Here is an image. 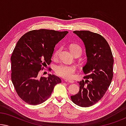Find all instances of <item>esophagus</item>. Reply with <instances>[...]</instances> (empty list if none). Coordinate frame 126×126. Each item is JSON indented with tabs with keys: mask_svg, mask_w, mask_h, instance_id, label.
<instances>
[{
	"mask_svg": "<svg viewBox=\"0 0 126 126\" xmlns=\"http://www.w3.org/2000/svg\"><path fill=\"white\" fill-rule=\"evenodd\" d=\"M65 81L66 82H69V83H73L74 82V81L73 80H65Z\"/></svg>",
	"mask_w": 126,
	"mask_h": 126,
	"instance_id": "34e87169",
	"label": "esophagus"
}]
</instances>
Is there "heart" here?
Listing matches in <instances>:
<instances>
[{
    "label": "heart",
    "instance_id": "1",
    "mask_svg": "<svg viewBox=\"0 0 126 126\" xmlns=\"http://www.w3.org/2000/svg\"><path fill=\"white\" fill-rule=\"evenodd\" d=\"M70 49L72 53L75 51L80 50L82 52L81 47L78 45L73 44L70 46ZM61 50V48L57 49L54 53V57H57ZM76 71V66L74 65L66 64V63H60L57 65L55 68L56 73L59 76L66 79H71L75 76Z\"/></svg>",
    "mask_w": 126,
    "mask_h": 126
}]
</instances>
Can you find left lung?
Masks as SVG:
<instances>
[{"label": "left lung", "instance_id": "1", "mask_svg": "<svg viewBox=\"0 0 126 126\" xmlns=\"http://www.w3.org/2000/svg\"><path fill=\"white\" fill-rule=\"evenodd\" d=\"M73 32L84 43L87 63L82 68L86 80L79 82L78 94L70 98L77 106L88 107L97 103L109 88L113 78V58L111 48L103 36L87 30Z\"/></svg>", "mask_w": 126, "mask_h": 126}]
</instances>
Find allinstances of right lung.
Listing matches in <instances>:
<instances>
[{
  "label": "right lung",
  "mask_w": 126,
  "mask_h": 126,
  "mask_svg": "<svg viewBox=\"0 0 126 126\" xmlns=\"http://www.w3.org/2000/svg\"><path fill=\"white\" fill-rule=\"evenodd\" d=\"M68 33L67 31L34 30L24 34L17 42L11 57V80L18 95L27 104L44 103L54 86L61 82L54 75L45 77L39 73L51 63L55 46Z\"/></svg>",
  "instance_id": "add662e5"
}]
</instances>
